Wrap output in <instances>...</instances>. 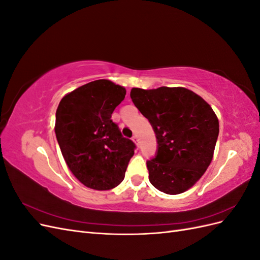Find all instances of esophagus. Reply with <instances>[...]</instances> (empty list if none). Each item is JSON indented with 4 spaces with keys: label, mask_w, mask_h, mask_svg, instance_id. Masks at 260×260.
I'll return each instance as SVG.
<instances>
[{
    "label": "esophagus",
    "mask_w": 260,
    "mask_h": 260,
    "mask_svg": "<svg viewBox=\"0 0 260 260\" xmlns=\"http://www.w3.org/2000/svg\"><path fill=\"white\" fill-rule=\"evenodd\" d=\"M132 141H133V142H135L136 144H139V137H138L137 135H135V136L132 137Z\"/></svg>",
    "instance_id": "obj_1"
}]
</instances>
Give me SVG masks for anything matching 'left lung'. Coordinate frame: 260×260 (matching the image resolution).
Masks as SVG:
<instances>
[{"label": "left lung", "mask_w": 260, "mask_h": 260, "mask_svg": "<svg viewBox=\"0 0 260 260\" xmlns=\"http://www.w3.org/2000/svg\"><path fill=\"white\" fill-rule=\"evenodd\" d=\"M130 96L154 129L157 155L147 160L149 182L170 195L183 193L205 174L219 135L207 102L185 88H132Z\"/></svg>", "instance_id": "left-lung-1"}]
</instances>
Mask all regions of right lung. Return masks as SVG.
<instances>
[{"mask_svg":"<svg viewBox=\"0 0 260 260\" xmlns=\"http://www.w3.org/2000/svg\"><path fill=\"white\" fill-rule=\"evenodd\" d=\"M125 89L106 79L95 80L61 99L55 135L73 175L86 187L105 191L124 178L136 144L123 138L112 120Z\"/></svg>","mask_w":260,"mask_h":260,"instance_id":"right-lung-1","label":"right lung"}]
</instances>
